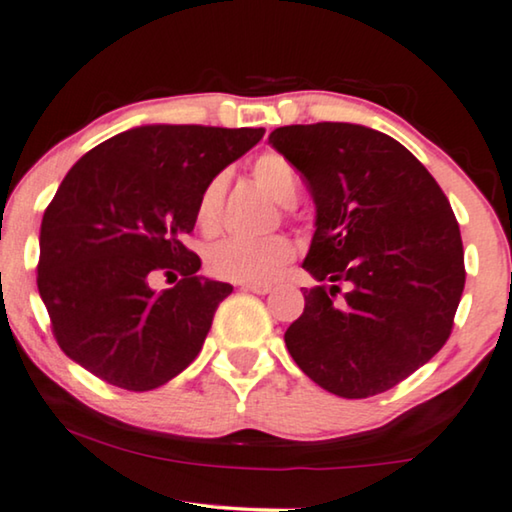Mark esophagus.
Wrapping results in <instances>:
<instances>
[{"instance_id":"esophagus-1","label":"esophagus","mask_w":512,"mask_h":512,"mask_svg":"<svg viewBox=\"0 0 512 512\" xmlns=\"http://www.w3.org/2000/svg\"><path fill=\"white\" fill-rule=\"evenodd\" d=\"M241 290L253 292V294H269L271 292V285L269 283H243Z\"/></svg>"}]
</instances>
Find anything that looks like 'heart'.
Returning a JSON list of instances; mask_svg holds the SVG:
<instances>
[{"label": "heart", "mask_w": 512, "mask_h": 512, "mask_svg": "<svg viewBox=\"0 0 512 512\" xmlns=\"http://www.w3.org/2000/svg\"><path fill=\"white\" fill-rule=\"evenodd\" d=\"M253 178L278 204L290 206L299 194L297 169L278 153L259 155L253 164ZM227 176L218 174L206 183L197 201V222L204 232H215L220 225L222 199ZM294 257V243L283 234L266 239H225L206 253V269L211 276L232 283H266Z\"/></svg>", "instance_id": "1"}]
</instances>
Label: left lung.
Segmentation results:
<instances>
[{"label": "left lung", "mask_w": 512, "mask_h": 512, "mask_svg": "<svg viewBox=\"0 0 512 512\" xmlns=\"http://www.w3.org/2000/svg\"><path fill=\"white\" fill-rule=\"evenodd\" d=\"M269 143L304 176L315 234L304 313L285 345L343 399L392 390L450 338L464 292L462 234L434 176L392 136L350 122L287 125ZM338 282L351 290L333 301Z\"/></svg>", "instance_id": "8db88e82"}]
</instances>
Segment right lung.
I'll use <instances>...</instances> for the list:
<instances>
[{
    "instance_id": "1",
    "label": "right lung",
    "mask_w": 512,
    "mask_h": 512,
    "mask_svg": "<svg viewBox=\"0 0 512 512\" xmlns=\"http://www.w3.org/2000/svg\"><path fill=\"white\" fill-rule=\"evenodd\" d=\"M264 129L143 125L85 153L41 220L39 294L64 355L109 385L155 390L187 369L234 287L185 248L206 183ZM178 270L169 291L157 272Z\"/></svg>"
}]
</instances>
